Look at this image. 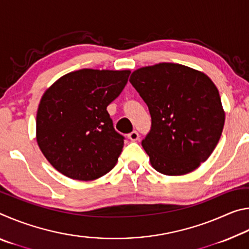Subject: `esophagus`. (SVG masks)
<instances>
[{"label": "esophagus", "instance_id": "esophagus-1", "mask_svg": "<svg viewBox=\"0 0 249 249\" xmlns=\"http://www.w3.org/2000/svg\"><path fill=\"white\" fill-rule=\"evenodd\" d=\"M127 137H128L129 140L132 141V142H135V141L140 140V134H138L137 130H133V132H130V133L127 135Z\"/></svg>", "mask_w": 249, "mask_h": 249}]
</instances>
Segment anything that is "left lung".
<instances>
[{
    "mask_svg": "<svg viewBox=\"0 0 249 249\" xmlns=\"http://www.w3.org/2000/svg\"><path fill=\"white\" fill-rule=\"evenodd\" d=\"M129 82L151 116L142 142L151 166L167 176L196 169L215 149L224 127L215 84L200 71L169 62L134 71Z\"/></svg>",
    "mask_w": 249,
    "mask_h": 249,
    "instance_id": "obj_1",
    "label": "left lung"
}]
</instances>
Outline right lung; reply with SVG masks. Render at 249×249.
Wrapping results in <instances>:
<instances>
[{
  "instance_id": "add662e5",
  "label": "right lung",
  "mask_w": 249,
  "mask_h": 249,
  "mask_svg": "<svg viewBox=\"0 0 249 249\" xmlns=\"http://www.w3.org/2000/svg\"><path fill=\"white\" fill-rule=\"evenodd\" d=\"M129 70L82 69L45 92L36 119L37 142L52 166L74 180L90 181L116 165L125 137L107 111L127 83Z\"/></svg>"
}]
</instances>
